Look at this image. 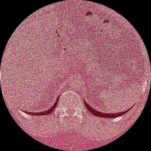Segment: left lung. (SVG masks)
I'll return each instance as SVG.
<instances>
[{
	"instance_id": "left-lung-1",
	"label": "left lung",
	"mask_w": 151,
	"mask_h": 151,
	"mask_svg": "<svg viewBox=\"0 0 151 151\" xmlns=\"http://www.w3.org/2000/svg\"><path fill=\"white\" fill-rule=\"evenodd\" d=\"M85 101V106L87 107V109H88L89 111L90 112V113H92L93 114L94 116H100V117H103V118H116V117H118L119 116H122V115H124L126 112L129 111L131 109H129V110H127L126 111H122V112H120V113H116V114H106V113H103V112L101 111H97L96 109H94L92 108V106H89V104L88 103L86 102Z\"/></svg>"
}]
</instances>
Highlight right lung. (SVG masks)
<instances>
[{
  "mask_svg": "<svg viewBox=\"0 0 151 151\" xmlns=\"http://www.w3.org/2000/svg\"><path fill=\"white\" fill-rule=\"evenodd\" d=\"M58 98H57L56 101H55V103L54 104V105H53V106H52L51 108H50V109H48V110L45 111H42V112H38V113H29V112H26L27 114H32V115H35V116H42V115H49L50 113H52V112L53 111V110L55 109V107H56L57 106V104H58Z\"/></svg>",
  "mask_w": 151,
  "mask_h": 151,
  "instance_id": "obj_1",
  "label": "right lung"
}]
</instances>
